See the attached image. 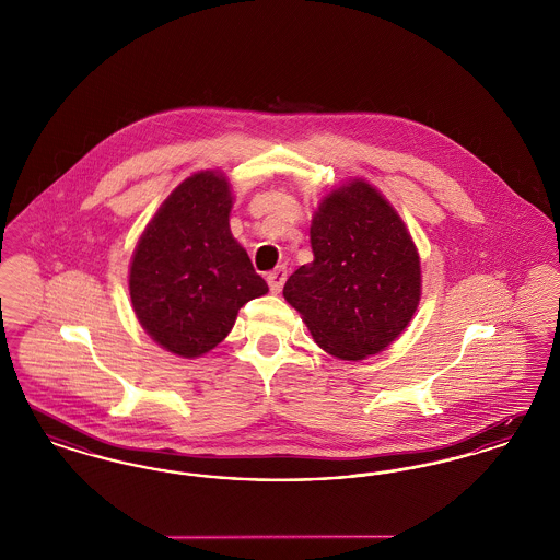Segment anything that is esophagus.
Returning a JSON list of instances; mask_svg holds the SVG:
<instances>
[{
    "instance_id": "1",
    "label": "esophagus",
    "mask_w": 560,
    "mask_h": 560,
    "mask_svg": "<svg viewBox=\"0 0 560 560\" xmlns=\"http://www.w3.org/2000/svg\"><path fill=\"white\" fill-rule=\"evenodd\" d=\"M285 279H288V270H285V268L279 267L275 268V270H270V272L267 275L268 288H270V292H281V288H283Z\"/></svg>"
}]
</instances>
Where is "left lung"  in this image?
Wrapping results in <instances>:
<instances>
[{
    "label": "left lung",
    "instance_id": "left-lung-1",
    "mask_svg": "<svg viewBox=\"0 0 560 560\" xmlns=\"http://www.w3.org/2000/svg\"><path fill=\"white\" fill-rule=\"evenodd\" d=\"M315 260L288 279L283 298L325 352L363 361L390 347L422 298L420 254L390 201L365 178L320 197L311 222Z\"/></svg>",
    "mask_w": 560,
    "mask_h": 560
}]
</instances>
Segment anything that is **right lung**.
Here are the masks:
<instances>
[{
    "label": "right lung",
    "instance_id": "1",
    "mask_svg": "<svg viewBox=\"0 0 560 560\" xmlns=\"http://www.w3.org/2000/svg\"><path fill=\"white\" fill-rule=\"evenodd\" d=\"M233 201L220 170L195 172L167 195L133 249V315L161 348L183 359L218 347L241 306L268 292L231 233Z\"/></svg>",
    "mask_w": 560,
    "mask_h": 560
}]
</instances>
